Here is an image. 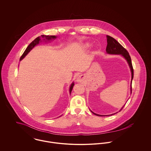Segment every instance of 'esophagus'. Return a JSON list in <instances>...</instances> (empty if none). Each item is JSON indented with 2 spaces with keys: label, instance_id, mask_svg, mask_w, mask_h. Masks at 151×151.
<instances>
[{
  "label": "esophagus",
  "instance_id": "1",
  "mask_svg": "<svg viewBox=\"0 0 151 151\" xmlns=\"http://www.w3.org/2000/svg\"><path fill=\"white\" fill-rule=\"evenodd\" d=\"M84 81V77L82 76H80L77 79V81L78 82V83H81V82H83Z\"/></svg>",
  "mask_w": 151,
  "mask_h": 151
}]
</instances>
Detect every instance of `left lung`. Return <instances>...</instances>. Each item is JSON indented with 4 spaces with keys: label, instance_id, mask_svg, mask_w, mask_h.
Returning a JSON list of instances; mask_svg holds the SVG:
<instances>
[{
    "label": "left lung",
    "instance_id": "obj_1",
    "mask_svg": "<svg viewBox=\"0 0 151 151\" xmlns=\"http://www.w3.org/2000/svg\"><path fill=\"white\" fill-rule=\"evenodd\" d=\"M106 38H107V42H108L106 49V52L109 53V54L122 55L127 60V62H128V63L129 65L131 71V74H132V77H131V85H132V81L133 77H134V69H133L132 65L131 57L129 56L128 51L121 44L119 43L113 37H110L109 35H106ZM131 91H132V86H131ZM123 107L122 108V109L120 110H122V109L123 108ZM93 113L94 114L96 115V116H102V115L97 114H95L94 113Z\"/></svg>",
    "mask_w": 151,
    "mask_h": 151
}]
</instances>
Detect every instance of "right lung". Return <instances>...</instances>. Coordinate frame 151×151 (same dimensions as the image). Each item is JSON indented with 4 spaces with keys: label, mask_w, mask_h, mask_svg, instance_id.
I'll list each match as a JSON object with an SVG mask.
<instances>
[{
    "label": "right lung",
    "mask_w": 151,
    "mask_h": 151,
    "mask_svg": "<svg viewBox=\"0 0 151 151\" xmlns=\"http://www.w3.org/2000/svg\"><path fill=\"white\" fill-rule=\"evenodd\" d=\"M56 38V37H55V36H54V35H41L40 37H37V38H35L31 43H30L28 46V47L26 48V49L25 50V51H24V52L23 53V54L22 55V56H21V58H20V60H22L27 54H28V53L35 46V45H37V44H38L39 42H40V41H41V38H43L44 40H47V41H49V40H52V39H55V38ZM73 86H74V83L71 85V86L70 87V93H71V91H72V89H73Z\"/></svg>",
    "instance_id": "add662e5"
}]
</instances>
